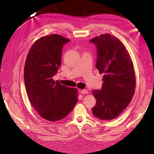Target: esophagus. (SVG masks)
Returning <instances> with one entry per match:
<instances>
[{
  "mask_svg": "<svg viewBox=\"0 0 154 154\" xmlns=\"http://www.w3.org/2000/svg\"><path fill=\"white\" fill-rule=\"evenodd\" d=\"M80 93L81 94H87L88 93V91L86 89H83V90H80Z\"/></svg>",
  "mask_w": 154,
  "mask_h": 154,
  "instance_id": "1",
  "label": "esophagus"
}]
</instances>
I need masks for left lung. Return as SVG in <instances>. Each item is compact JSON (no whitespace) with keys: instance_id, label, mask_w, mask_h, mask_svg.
<instances>
[{"instance_id":"obj_1","label":"left lung","mask_w":154,"mask_h":154,"mask_svg":"<svg viewBox=\"0 0 154 154\" xmlns=\"http://www.w3.org/2000/svg\"><path fill=\"white\" fill-rule=\"evenodd\" d=\"M97 47L96 68L103 74L101 90L92 91L96 99L93 114L111 120L126 109L134 94L136 75L130 55L119 38L103 34L90 40Z\"/></svg>"}]
</instances>
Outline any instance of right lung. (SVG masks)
<instances>
[{
    "mask_svg": "<svg viewBox=\"0 0 154 154\" xmlns=\"http://www.w3.org/2000/svg\"><path fill=\"white\" fill-rule=\"evenodd\" d=\"M69 40L59 34L40 38L29 50L24 65V84L28 99L39 115L51 122L68 115L78 101L76 88L53 79L61 63L63 45Z\"/></svg>",
    "mask_w": 154,
    "mask_h": 154,
    "instance_id": "right-lung-1",
    "label": "right lung"
}]
</instances>
